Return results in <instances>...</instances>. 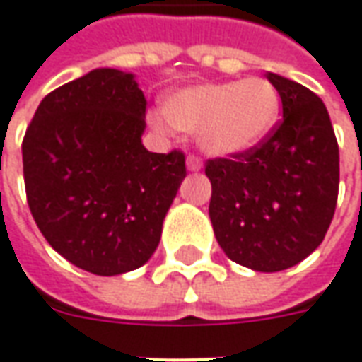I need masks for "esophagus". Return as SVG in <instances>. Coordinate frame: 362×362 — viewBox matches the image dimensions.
<instances>
[{
	"instance_id": "1",
	"label": "esophagus",
	"mask_w": 362,
	"mask_h": 362,
	"mask_svg": "<svg viewBox=\"0 0 362 362\" xmlns=\"http://www.w3.org/2000/svg\"><path fill=\"white\" fill-rule=\"evenodd\" d=\"M187 169L193 171V173H195V171H201V169H203V161L197 156H187Z\"/></svg>"
}]
</instances>
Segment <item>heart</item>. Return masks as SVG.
Wrapping results in <instances>:
<instances>
[{
    "instance_id": "heart-1",
    "label": "heart",
    "mask_w": 362,
    "mask_h": 362,
    "mask_svg": "<svg viewBox=\"0 0 362 362\" xmlns=\"http://www.w3.org/2000/svg\"><path fill=\"white\" fill-rule=\"evenodd\" d=\"M280 92L262 76L205 82L177 90L163 114L173 128L197 134L213 157H240L260 148L280 118Z\"/></svg>"
}]
</instances>
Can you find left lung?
Wrapping results in <instances>:
<instances>
[{
	"instance_id": "8db88e82",
	"label": "left lung",
	"mask_w": 362,
	"mask_h": 362,
	"mask_svg": "<svg viewBox=\"0 0 362 362\" xmlns=\"http://www.w3.org/2000/svg\"><path fill=\"white\" fill-rule=\"evenodd\" d=\"M284 118L250 153L209 159V216L224 254L256 272L300 264L323 243L339 193V146L317 94L266 72Z\"/></svg>"
}]
</instances>
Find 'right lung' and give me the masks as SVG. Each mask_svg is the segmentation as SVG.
Returning a JSON list of instances; mask_svg holds the SVG:
<instances>
[{"label":"right lung","mask_w":362,"mask_h":362,"mask_svg":"<svg viewBox=\"0 0 362 362\" xmlns=\"http://www.w3.org/2000/svg\"><path fill=\"white\" fill-rule=\"evenodd\" d=\"M146 96L132 72L94 69L47 94L23 139L27 203L62 258L96 276L144 266L185 179L181 151L141 144Z\"/></svg>","instance_id":"1"}]
</instances>
